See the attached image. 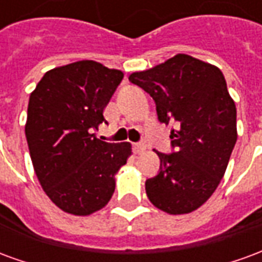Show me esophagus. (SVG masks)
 <instances>
[{
  "instance_id": "1",
  "label": "esophagus",
  "mask_w": 262,
  "mask_h": 262,
  "mask_svg": "<svg viewBox=\"0 0 262 262\" xmlns=\"http://www.w3.org/2000/svg\"><path fill=\"white\" fill-rule=\"evenodd\" d=\"M145 149L146 145L144 142H137V144H134V151L137 152V154H141V152H144Z\"/></svg>"
}]
</instances>
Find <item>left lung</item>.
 <instances>
[{
  "label": "left lung",
  "instance_id": "8db88e82",
  "mask_svg": "<svg viewBox=\"0 0 262 262\" xmlns=\"http://www.w3.org/2000/svg\"><path fill=\"white\" fill-rule=\"evenodd\" d=\"M155 101L169 125L170 154L158 152V175L146 179L148 199L169 214L196 210L216 190L237 141V110L220 69L176 55L128 77Z\"/></svg>",
  "mask_w": 262,
  "mask_h": 262
}]
</instances>
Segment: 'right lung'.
I'll use <instances>...</instances> for the list:
<instances>
[{
  "label": "right lung",
  "instance_id": "1",
  "mask_svg": "<svg viewBox=\"0 0 262 262\" xmlns=\"http://www.w3.org/2000/svg\"><path fill=\"white\" fill-rule=\"evenodd\" d=\"M122 72L94 60L52 69L31 93L25 125L40 186L66 213L87 216L103 209L116 189L114 175L131 155L128 142L90 134L105 121L103 111Z\"/></svg>",
  "mask_w": 262,
  "mask_h": 262
}]
</instances>
